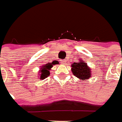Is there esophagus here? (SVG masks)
<instances>
[{"instance_id": "obj_1", "label": "esophagus", "mask_w": 122, "mask_h": 122, "mask_svg": "<svg viewBox=\"0 0 122 122\" xmlns=\"http://www.w3.org/2000/svg\"><path fill=\"white\" fill-rule=\"evenodd\" d=\"M66 62V60H60V63H61V64H65Z\"/></svg>"}]
</instances>
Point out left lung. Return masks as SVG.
<instances>
[{"mask_svg":"<svg viewBox=\"0 0 122 122\" xmlns=\"http://www.w3.org/2000/svg\"><path fill=\"white\" fill-rule=\"evenodd\" d=\"M71 68L73 75L82 81L89 79L91 77V68L83 60H79V62L73 63Z\"/></svg>","mask_w":122,"mask_h":122,"instance_id":"obj_1","label":"left lung"}]
</instances>
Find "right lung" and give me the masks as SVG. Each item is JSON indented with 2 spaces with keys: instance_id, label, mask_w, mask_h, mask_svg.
I'll return each mask as SVG.
<instances>
[{
  "instance_id": "add662e5",
  "label": "right lung",
  "mask_w": 122,
  "mask_h": 122,
  "mask_svg": "<svg viewBox=\"0 0 122 122\" xmlns=\"http://www.w3.org/2000/svg\"><path fill=\"white\" fill-rule=\"evenodd\" d=\"M58 63V62H56V60L54 61L53 62H52L51 64H45L43 65V66L42 68H41L40 71H39V77H40L39 79H44L46 78L47 77L50 76V70L52 68L53 65H55V64H57Z\"/></svg>"
}]
</instances>
